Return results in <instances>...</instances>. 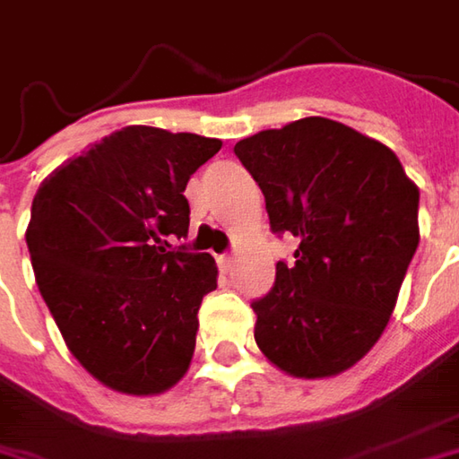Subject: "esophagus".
Returning a JSON list of instances; mask_svg holds the SVG:
<instances>
[{
  "label": "esophagus",
  "instance_id": "obj_1",
  "mask_svg": "<svg viewBox=\"0 0 459 459\" xmlns=\"http://www.w3.org/2000/svg\"><path fill=\"white\" fill-rule=\"evenodd\" d=\"M218 267L223 269V272H229L233 267V254H221L218 256Z\"/></svg>",
  "mask_w": 459,
  "mask_h": 459
}]
</instances>
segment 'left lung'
Wrapping results in <instances>:
<instances>
[{
    "mask_svg": "<svg viewBox=\"0 0 459 459\" xmlns=\"http://www.w3.org/2000/svg\"><path fill=\"white\" fill-rule=\"evenodd\" d=\"M233 153L264 195L269 229L300 241L251 303L254 339L288 375H339L388 326L419 247V187L388 146L329 117L262 130Z\"/></svg>",
    "mask_w": 459,
    "mask_h": 459,
    "instance_id": "left-lung-1",
    "label": "left lung"
}]
</instances>
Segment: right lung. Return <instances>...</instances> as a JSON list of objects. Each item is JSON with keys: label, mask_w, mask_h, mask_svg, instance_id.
Masks as SVG:
<instances>
[{"label": "right lung", "mask_w": 459, "mask_h": 459, "mask_svg": "<svg viewBox=\"0 0 459 459\" xmlns=\"http://www.w3.org/2000/svg\"><path fill=\"white\" fill-rule=\"evenodd\" d=\"M218 138L128 126L43 179L25 233L35 282L79 365L130 395L164 393L187 372L197 310L218 288L210 254L187 238L190 177Z\"/></svg>", "instance_id": "obj_1"}]
</instances>
